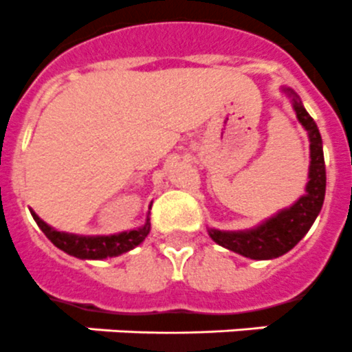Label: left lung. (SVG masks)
<instances>
[{
  "label": "left lung",
  "instance_id": "left-lung-1",
  "mask_svg": "<svg viewBox=\"0 0 352 352\" xmlns=\"http://www.w3.org/2000/svg\"><path fill=\"white\" fill-rule=\"evenodd\" d=\"M282 91L292 102L296 117L307 131L310 142V166H308L305 195L299 197L290 207L278 210L271 218L264 219L253 228L246 230L207 228L214 243L253 261H271L294 248L319 216L326 195V166H324L322 138L319 127L308 115L303 102L292 88L282 87Z\"/></svg>",
  "mask_w": 352,
  "mask_h": 352
}]
</instances>
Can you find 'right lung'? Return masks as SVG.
I'll list each match as a JSON object with an SVG mask.
<instances>
[{
  "label": "right lung",
  "instance_id": "add662e5",
  "mask_svg": "<svg viewBox=\"0 0 352 352\" xmlns=\"http://www.w3.org/2000/svg\"><path fill=\"white\" fill-rule=\"evenodd\" d=\"M151 207L152 206H148V209ZM30 212H32L36 225L45 234V237L56 248L76 256V258H81V261H102V258H111V256H118L122 253L131 252L138 244H142L146 235H148V232H151V218H148L151 212H146V219L142 227L111 235H79L60 232L51 227V225H47L44 219L38 218V214L33 209H30Z\"/></svg>",
  "mask_w": 352,
  "mask_h": 352
}]
</instances>
